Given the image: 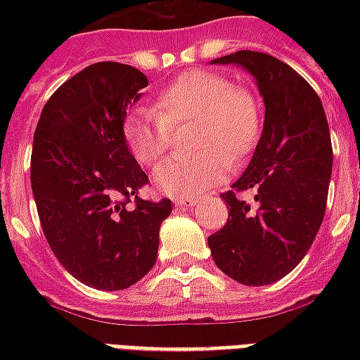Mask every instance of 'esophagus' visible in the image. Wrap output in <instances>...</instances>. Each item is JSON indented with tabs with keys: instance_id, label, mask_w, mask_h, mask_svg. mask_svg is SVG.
Instances as JSON below:
<instances>
[{
	"instance_id": "obj_1",
	"label": "esophagus",
	"mask_w": 360,
	"mask_h": 360,
	"mask_svg": "<svg viewBox=\"0 0 360 360\" xmlns=\"http://www.w3.org/2000/svg\"><path fill=\"white\" fill-rule=\"evenodd\" d=\"M196 202H198V198H195V196H183V198H175L173 200V204L179 206V208H193Z\"/></svg>"
}]
</instances>
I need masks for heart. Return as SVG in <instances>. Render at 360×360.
<instances>
[{
    "label": "heart",
    "mask_w": 360,
    "mask_h": 360,
    "mask_svg": "<svg viewBox=\"0 0 360 360\" xmlns=\"http://www.w3.org/2000/svg\"><path fill=\"white\" fill-rule=\"evenodd\" d=\"M152 111H134L123 123V141L142 165H154L172 146V131L193 123L191 158L167 160L154 172V185L169 196H195L231 172L257 148L262 134L258 96L226 75L195 69L152 98Z\"/></svg>",
    "instance_id": "1"
}]
</instances>
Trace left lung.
<instances>
[{
    "label": "left lung",
    "instance_id": "1",
    "mask_svg": "<svg viewBox=\"0 0 360 360\" xmlns=\"http://www.w3.org/2000/svg\"><path fill=\"white\" fill-rule=\"evenodd\" d=\"M214 63H237L255 75L266 119L247 172L221 193L229 218L208 247L231 279L268 285L301 262L322 226L333 162L330 127L314 89L283 61L241 50ZM250 188L257 207L238 196Z\"/></svg>",
    "mask_w": 360,
    "mask_h": 360
}]
</instances>
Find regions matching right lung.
<instances>
[{
  "mask_svg": "<svg viewBox=\"0 0 360 360\" xmlns=\"http://www.w3.org/2000/svg\"><path fill=\"white\" fill-rule=\"evenodd\" d=\"M148 79L131 65L92 63L63 82L36 125L30 183L46 241L84 285L115 291L156 264L172 200L141 198L148 175L123 141L127 108Z\"/></svg>",
  "mask_w": 360,
  "mask_h": 360,
  "instance_id": "right-lung-1",
  "label": "right lung"
}]
</instances>
